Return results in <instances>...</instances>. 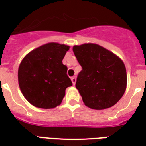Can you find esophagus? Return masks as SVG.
<instances>
[{
	"label": "esophagus",
	"instance_id": "1",
	"mask_svg": "<svg viewBox=\"0 0 146 146\" xmlns=\"http://www.w3.org/2000/svg\"><path fill=\"white\" fill-rule=\"evenodd\" d=\"M71 81H72V82H73V85H75L76 81V76H73V77L71 78Z\"/></svg>",
	"mask_w": 146,
	"mask_h": 146
}]
</instances>
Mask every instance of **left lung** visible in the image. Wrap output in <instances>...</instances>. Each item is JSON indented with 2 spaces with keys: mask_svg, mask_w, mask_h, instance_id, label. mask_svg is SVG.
<instances>
[{
  "mask_svg": "<svg viewBox=\"0 0 146 146\" xmlns=\"http://www.w3.org/2000/svg\"><path fill=\"white\" fill-rule=\"evenodd\" d=\"M82 70L76 88L87 107L95 110L108 108L123 96L127 88V70L122 60L96 44L73 46Z\"/></svg>",
  "mask_w": 146,
  "mask_h": 146,
  "instance_id": "1",
  "label": "left lung"
}]
</instances>
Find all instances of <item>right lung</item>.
<instances>
[{
    "label": "right lung",
    "instance_id": "right-lung-1",
    "mask_svg": "<svg viewBox=\"0 0 146 146\" xmlns=\"http://www.w3.org/2000/svg\"><path fill=\"white\" fill-rule=\"evenodd\" d=\"M70 47L48 43L24 57L18 70L19 86L30 104L40 108H54L61 103L65 90L73 83L62 60Z\"/></svg>",
    "mask_w": 146,
    "mask_h": 146
}]
</instances>
